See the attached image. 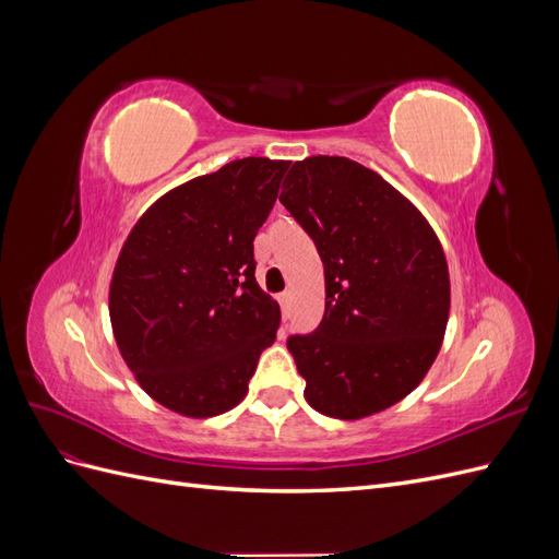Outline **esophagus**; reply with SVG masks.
<instances>
[{
    "instance_id": "34e87169",
    "label": "esophagus",
    "mask_w": 559,
    "mask_h": 559,
    "mask_svg": "<svg viewBox=\"0 0 559 559\" xmlns=\"http://www.w3.org/2000/svg\"><path fill=\"white\" fill-rule=\"evenodd\" d=\"M277 300H280V308H282V319L286 321V319H289V314H292V294L284 292V294L277 296Z\"/></svg>"
}]
</instances>
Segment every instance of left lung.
<instances>
[{
	"mask_svg": "<svg viewBox=\"0 0 559 559\" xmlns=\"http://www.w3.org/2000/svg\"><path fill=\"white\" fill-rule=\"evenodd\" d=\"M280 195L324 263L326 310L286 347L321 415L361 419L425 380L450 314L433 228L378 173L343 156L294 163Z\"/></svg>",
	"mask_w": 559,
	"mask_h": 559,
	"instance_id": "8db88e82",
	"label": "left lung"
}]
</instances>
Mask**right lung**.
<instances>
[{"mask_svg": "<svg viewBox=\"0 0 559 559\" xmlns=\"http://www.w3.org/2000/svg\"><path fill=\"white\" fill-rule=\"evenodd\" d=\"M289 163L242 158L151 205L109 286L116 345L144 392L186 417L238 405L280 326L253 277V238Z\"/></svg>", "mask_w": 559, "mask_h": 559, "instance_id": "obj_1", "label": "right lung"}]
</instances>
